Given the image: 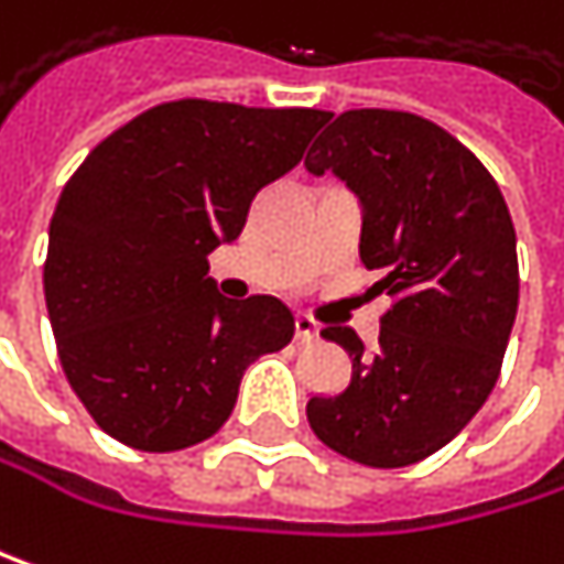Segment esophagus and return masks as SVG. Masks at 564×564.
<instances>
[{
	"mask_svg": "<svg viewBox=\"0 0 564 564\" xmlns=\"http://www.w3.org/2000/svg\"><path fill=\"white\" fill-rule=\"evenodd\" d=\"M294 334H297V340H301V344H314V340L321 337V324H317L314 317H307V314H297V321H294Z\"/></svg>",
	"mask_w": 564,
	"mask_h": 564,
	"instance_id": "obj_1",
	"label": "esophagus"
}]
</instances>
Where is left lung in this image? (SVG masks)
Listing matches in <instances>:
<instances>
[{"mask_svg": "<svg viewBox=\"0 0 564 564\" xmlns=\"http://www.w3.org/2000/svg\"><path fill=\"white\" fill-rule=\"evenodd\" d=\"M304 164L354 191L360 260L393 297L373 354L350 327L321 330L354 377L337 397H311V430L354 463L413 466L459 436L499 380L519 311L506 197L466 144L410 111H344Z\"/></svg>", "mask_w": 564, "mask_h": 564, "instance_id": "8db88e82", "label": "left lung"}]
</instances>
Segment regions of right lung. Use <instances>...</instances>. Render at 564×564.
Masks as SVG:
<instances>
[{
	"mask_svg": "<svg viewBox=\"0 0 564 564\" xmlns=\"http://www.w3.org/2000/svg\"><path fill=\"white\" fill-rule=\"evenodd\" d=\"M317 108L181 98L108 134L65 184L45 257L62 370L91 420L141 453L214 436L243 370L288 347L276 297L227 301L207 253L237 240L260 187L327 121Z\"/></svg>",
	"mask_w": 564,
	"mask_h": 564,
	"instance_id": "obj_1",
	"label": "right lung"
}]
</instances>
